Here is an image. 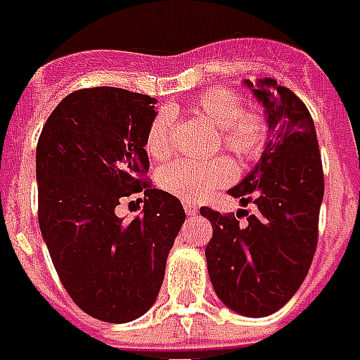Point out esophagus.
I'll return each mask as SVG.
<instances>
[{"label":"esophagus","mask_w":360,"mask_h":360,"mask_svg":"<svg viewBox=\"0 0 360 360\" xmlns=\"http://www.w3.org/2000/svg\"><path fill=\"white\" fill-rule=\"evenodd\" d=\"M184 209H186V214L188 216H195L197 212H199V209H197L195 205H193V202H184Z\"/></svg>","instance_id":"1"}]
</instances>
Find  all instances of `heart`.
<instances>
[{
    "label": "heart",
    "mask_w": 360,
    "mask_h": 360,
    "mask_svg": "<svg viewBox=\"0 0 360 360\" xmlns=\"http://www.w3.org/2000/svg\"><path fill=\"white\" fill-rule=\"evenodd\" d=\"M197 112L220 131L221 148L241 161L256 159L266 146V119L258 112H243V98L229 89H210L197 100ZM174 125V110L161 108L151 119L146 132L144 148L153 159L165 158L170 151V134ZM235 169L228 159H212L205 163L172 161L159 170L158 182L165 191L197 201L207 193L233 180Z\"/></svg>",
    "instance_id": "1"
}]
</instances>
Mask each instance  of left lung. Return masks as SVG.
Here are the masks:
<instances>
[{
	"mask_svg": "<svg viewBox=\"0 0 360 360\" xmlns=\"http://www.w3.org/2000/svg\"><path fill=\"white\" fill-rule=\"evenodd\" d=\"M264 108L266 148L254 169L229 190L243 207L224 216L201 207L212 224L205 248L210 283L229 309L267 317L292 298L311 266L317 247L324 178L309 110L271 77L243 81ZM248 216L245 226L238 224Z\"/></svg>",
	"mask_w": 360,
	"mask_h": 360,
	"instance_id": "1",
	"label": "left lung"
}]
</instances>
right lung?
Returning a JSON list of instances; mask_svg holds the SVG:
<instances>
[{"label": "right lung", "mask_w": 360, "mask_h": 360, "mask_svg": "<svg viewBox=\"0 0 360 360\" xmlns=\"http://www.w3.org/2000/svg\"><path fill=\"white\" fill-rule=\"evenodd\" d=\"M155 102L117 87L81 89L49 115L37 142L43 241L68 294L104 323H129L153 305L186 220L182 202L148 178ZM139 191L145 212L125 222L115 207Z\"/></svg>", "instance_id": "1"}]
</instances>
